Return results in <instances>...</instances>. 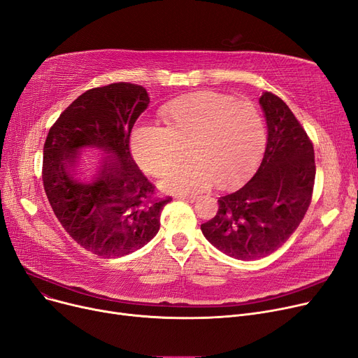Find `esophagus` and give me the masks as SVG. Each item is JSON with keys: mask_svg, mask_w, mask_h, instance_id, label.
<instances>
[{"mask_svg": "<svg viewBox=\"0 0 358 358\" xmlns=\"http://www.w3.org/2000/svg\"><path fill=\"white\" fill-rule=\"evenodd\" d=\"M176 199H178V200H185V201H196V200H197V196H193V194H177Z\"/></svg>", "mask_w": 358, "mask_h": 358, "instance_id": "esophagus-1", "label": "esophagus"}]
</instances>
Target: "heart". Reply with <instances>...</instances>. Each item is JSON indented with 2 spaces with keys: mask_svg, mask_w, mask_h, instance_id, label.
I'll use <instances>...</instances> for the list:
<instances>
[{
  "mask_svg": "<svg viewBox=\"0 0 358 358\" xmlns=\"http://www.w3.org/2000/svg\"><path fill=\"white\" fill-rule=\"evenodd\" d=\"M164 127L138 124L130 133L134 161L161 176L185 146L190 159L171 168L162 184L168 192L190 194L212 182L220 189L243 184L260 164L266 129L257 108L215 90L174 98L158 111Z\"/></svg>",
  "mask_w": 358,
  "mask_h": 358,
  "instance_id": "obj_1",
  "label": "heart"
}]
</instances>
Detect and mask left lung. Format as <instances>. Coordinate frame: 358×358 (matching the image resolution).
I'll return each instance as SVG.
<instances>
[{
    "label": "left lung",
    "mask_w": 358,
    "mask_h": 358,
    "mask_svg": "<svg viewBox=\"0 0 358 358\" xmlns=\"http://www.w3.org/2000/svg\"><path fill=\"white\" fill-rule=\"evenodd\" d=\"M259 102L268 143L257 173L220 197L216 215L200 227L216 248L240 260L265 257L291 237L312 203L316 177L313 143L288 105L272 92Z\"/></svg>",
    "instance_id": "8db88e82"
}]
</instances>
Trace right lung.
<instances>
[{"label": "right lung", "mask_w": 358, "mask_h": 358, "mask_svg": "<svg viewBox=\"0 0 358 358\" xmlns=\"http://www.w3.org/2000/svg\"><path fill=\"white\" fill-rule=\"evenodd\" d=\"M149 103L143 86L86 90L61 113L43 145L42 181L67 234L102 257L126 256L161 225V199L130 153V133Z\"/></svg>", "instance_id": "obj_1"}]
</instances>
